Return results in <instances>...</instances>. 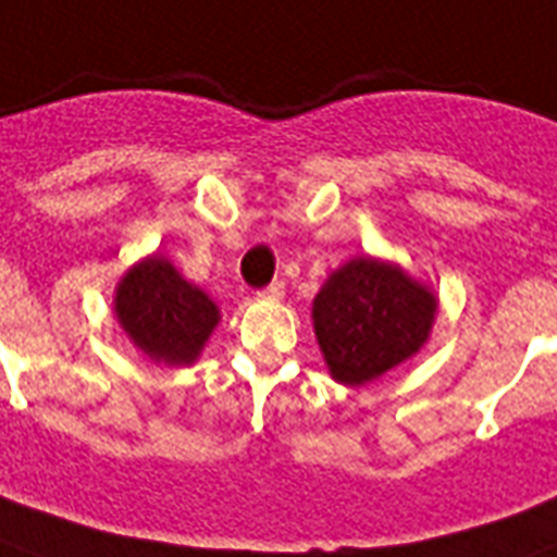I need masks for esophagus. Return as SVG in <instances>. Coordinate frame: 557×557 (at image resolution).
<instances>
[{"label":"esophagus","mask_w":557,"mask_h":557,"mask_svg":"<svg viewBox=\"0 0 557 557\" xmlns=\"http://www.w3.org/2000/svg\"><path fill=\"white\" fill-rule=\"evenodd\" d=\"M283 295H286V286H283V280H274L271 286H265L260 292V297H265V300H280Z\"/></svg>","instance_id":"34e87169"}]
</instances>
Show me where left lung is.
I'll return each instance as SVG.
<instances>
[{
  "instance_id": "obj_1",
  "label": "left lung",
  "mask_w": 557,
  "mask_h": 557,
  "mask_svg": "<svg viewBox=\"0 0 557 557\" xmlns=\"http://www.w3.org/2000/svg\"><path fill=\"white\" fill-rule=\"evenodd\" d=\"M438 297L400 265L356 257L335 269L312 300L324 362L342 385H364L418 354Z\"/></svg>"
}]
</instances>
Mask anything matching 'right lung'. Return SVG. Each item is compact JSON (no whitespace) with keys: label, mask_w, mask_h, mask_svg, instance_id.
I'll return each instance as SVG.
<instances>
[{"label":"right lung","mask_w":557,"mask_h":557,"mask_svg":"<svg viewBox=\"0 0 557 557\" xmlns=\"http://www.w3.org/2000/svg\"><path fill=\"white\" fill-rule=\"evenodd\" d=\"M113 309L134 347L165 364H193L222 318L207 292L157 253L119 280Z\"/></svg>","instance_id":"add662e5"}]
</instances>
